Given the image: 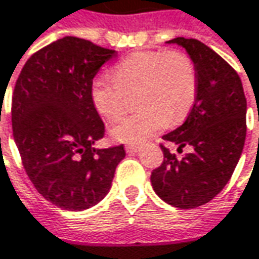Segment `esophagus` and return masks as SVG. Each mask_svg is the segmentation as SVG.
<instances>
[{
  "label": "esophagus",
  "instance_id": "esophagus-1",
  "mask_svg": "<svg viewBox=\"0 0 259 259\" xmlns=\"http://www.w3.org/2000/svg\"><path fill=\"white\" fill-rule=\"evenodd\" d=\"M138 149H139V146L138 145H126V151L127 152H138Z\"/></svg>",
  "mask_w": 259,
  "mask_h": 259
}]
</instances>
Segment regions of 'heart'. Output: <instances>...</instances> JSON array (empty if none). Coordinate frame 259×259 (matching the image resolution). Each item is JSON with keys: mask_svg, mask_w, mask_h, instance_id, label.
Wrapping results in <instances>:
<instances>
[{"mask_svg": "<svg viewBox=\"0 0 259 259\" xmlns=\"http://www.w3.org/2000/svg\"><path fill=\"white\" fill-rule=\"evenodd\" d=\"M136 111L120 117L111 127L115 141L141 144L179 124L189 114L196 95V70L182 51H138L114 66V76L102 73L91 83V101L99 114L113 120L136 92Z\"/></svg>", "mask_w": 259, "mask_h": 259, "instance_id": "b5f03b06", "label": "heart"}]
</instances>
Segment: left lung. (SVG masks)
Here are the masks:
<instances>
[{
    "mask_svg": "<svg viewBox=\"0 0 259 259\" xmlns=\"http://www.w3.org/2000/svg\"><path fill=\"white\" fill-rule=\"evenodd\" d=\"M196 70V98L186 121L162 136L192 152L177 160L160 144L164 160L152 170L155 193L170 205L189 209L209 202L233 175L246 138V98L236 70L198 39L175 38Z\"/></svg>",
    "mask_w": 259,
    "mask_h": 259,
    "instance_id": "1",
    "label": "left lung"
}]
</instances>
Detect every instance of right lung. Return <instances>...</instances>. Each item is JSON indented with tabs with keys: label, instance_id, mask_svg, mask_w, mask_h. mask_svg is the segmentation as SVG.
<instances>
[{
	"label": "right lung",
	"instance_id": "right-lung-1",
	"mask_svg": "<svg viewBox=\"0 0 259 259\" xmlns=\"http://www.w3.org/2000/svg\"><path fill=\"white\" fill-rule=\"evenodd\" d=\"M115 55L91 40L64 36L30 55L16 80L14 142L33 186L58 208L82 211L98 204L126 155L123 145L94 148L104 123L91 101V83Z\"/></svg>",
	"mask_w": 259,
	"mask_h": 259
}]
</instances>
